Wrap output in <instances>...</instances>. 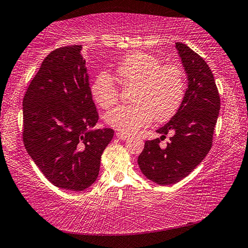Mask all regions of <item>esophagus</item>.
I'll return each mask as SVG.
<instances>
[{
	"instance_id": "1",
	"label": "esophagus",
	"mask_w": 248,
	"mask_h": 248,
	"mask_svg": "<svg viewBox=\"0 0 248 248\" xmlns=\"http://www.w3.org/2000/svg\"><path fill=\"white\" fill-rule=\"evenodd\" d=\"M116 137L118 138V139H120V140H125V139H128V138H129L128 134L123 133V132H119V131L116 133Z\"/></svg>"
}]
</instances>
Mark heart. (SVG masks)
I'll return each instance as SVG.
<instances>
[{"mask_svg": "<svg viewBox=\"0 0 248 248\" xmlns=\"http://www.w3.org/2000/svg\"><path fill=\"white\" fill-rule=\"evenodd\" d=\"M124 86H134L132 106H118L108 111L105 120L119 132L136 133L155 118L170 119L185 94L183 70L177 64H161L159 59L143 51L129 53L116 68ZM92 94L100 107L110 108L118 100V90L107 73H100L92 86Z\"/></svg>", "mask_w": 248, "mask_h": 248, "instance_id": "b5f03b06", "label": "heart"}]
</instances>
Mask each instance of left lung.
<instances>
[{
    "mask_svg": "<svg viewBox=\"0 0 248 248\" xmlns=\"http://www.w3.org/2000/svg\"><path fill=\"white\" fill-rule=\"evenodd\" d=\"M187 74V89L178 110L158 128L161 137L145 141L138 164L146 178L158 185H171L198 166L212 145L213 130L220 110V96L209 65L187 45L176 43ZM172 137L165 148L160 140Z\"/></svg>",
    "mask_w": 248,
    "mask_h": 248,
    "instance_id": "1",
    "label": "left lung"
}]
</instances>
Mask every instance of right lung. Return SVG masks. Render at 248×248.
Wrapping results in <instances>:
<instances>
[{"mask_svg": "<svg viewBox=\"0 0 248 248\" xmlns=\"http://www.w3.org/2000/svg\"><path fill=\"white\" fill-rule=\"evenodd\" d=\"M81 51L73 45L50 52L23 100L27 153L50 183L73 191L95 183L114 137L112 129L92 130L98 114Z\"/></svg>", "mask_w": 248, "mask_h": 248, "instance_id": "add662e5", "label": "right lung"}]
</instances>
